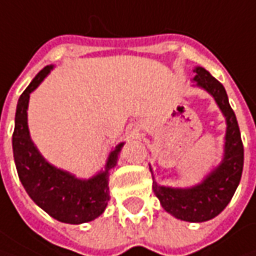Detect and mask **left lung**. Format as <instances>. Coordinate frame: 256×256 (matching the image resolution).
I'll list each match as a JSON object with an SVG mask.
<instances>
[{"instance_id":"obj_1","label":"left lung","mask_w":256,"mask_h":256,"mask_svg":"<svg viewBox=\"0 0 256 256\" xmlns=\"http://www.w3.org/2000/svg\"><path fill=\"white\" fill-rule=\"evenodd\" d=\"M196 84L215 98L226 116L225 156L222 164L206 176V180L190 190H174L158 186L154 182V192L164 210L175 218L188 222H204L215 218L230 204L241 181L244 170V145L235 112L230 105L224 85L205 68H195Z\"/></svg>"}]
</instances>
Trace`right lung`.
Returning <instances> with one entry per match:
<instances>
[{
  "instance_id": "right-lung-1",
  "label": "right lung",
  "mask_w": 256,
  "mask_h": 256,
  "mask_svg": "<svg viewBox=\"0 0 256 256\" xmlns=\"http://www.w3.org/2000/svg\"><path fill=\"white\" fill-rule=\"evenodd\" d=\"M51 68L45 66L41 70L18 100L12 134L15 166L26 194L48 215L65 224L90 222L100 216L108 204L110 170L115 166L124 144H120L111 152L105 171L88 181L76 180L45 161L30 138L26 108L30 94L42 82Z\"/></svg>"
}]
</instances>
